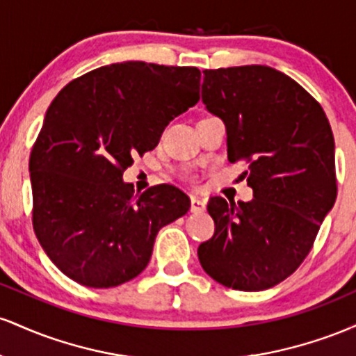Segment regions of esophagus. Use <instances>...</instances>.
<instances>
[{
	"instance_id": "obj_1",
	"label": "esophagus",
	"mask_w": 356,
	"mask_h": 356,
	"mask_svg": "<svg viewBox=\"0 0 356 356\" xmlns=\"http://www.w3.org/2000/svg\"><path fill=\"white\" fill-rule=\"evenodd\" d=\"M191 211L192 212H204V211H206V202H204L202 199L192 195V197H191Z\"/></svg>"
}]
</instances>
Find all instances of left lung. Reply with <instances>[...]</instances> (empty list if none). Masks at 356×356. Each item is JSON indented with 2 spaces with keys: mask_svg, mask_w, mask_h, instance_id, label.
<instances>
[{
  "mask_svg": "<svg viewBox=\"0 0 356 356\" xmlns=\"http://www.w3.org/2000/svg\"><path fill=\"white\" fill-rule=\"evenodd\" d=\"M202 102L226 124L229 161L248 165L252 199H211L216 231L199 261L226 288L268 289L300 268L337 199L332 127L300 83L263 65L204 70Z\"/></svg>",
  "mask_w": 356,
  "mask_h": 356,
  "instance_id": "obj_1",
  "label": "left lung"
}]
</instances>
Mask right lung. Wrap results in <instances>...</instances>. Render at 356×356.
Instances as JSON below:
<instances>
[{"label":"right lung","instance_id":"obj_1","mask_svg":"<svg viewBox=\"0 0 356 356\" xmlns=\"http://www.w3.org/2000/svg\"><path fill=\"white\" fill-rule=\"evenodd\" d=\"M201 72L127 61L60 90L30 154L31 220L55 266L76 283L113 288L140 275L161 227L191 207L170 184L134 194L122 182L174 117L199 102Z\"/></svg>","mask_w":356,"mask_h":356}]
</instances>
